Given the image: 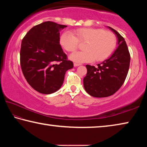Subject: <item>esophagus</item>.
I'll list each match as a JSON object with an SVG mask.
<instances>
[{
	"label": "esophagus",
	"mask_w": 147,
	"mask_h": 147,
	"mask_svg": "<svg viewBox=\"0 0 147 147\" xmlns=\"http://www.w3.org/2000/svg\"><path fill=\"white\" fill-rule=\"evenodd\" d=\"M79 65H80V63H74V67H77V66H79Z\"/></svg>",
	"instance_id": "obj_1"
}]
</instances>
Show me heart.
<instances>
[{
  "instance_id": "1",
  "label": "heart",
  "mask_w": 147,
  "mask_h": 147,
  "mask_svg": "<svg viewBox=\"0 0 147 147\" xmlns=\"http://www.w3.org/2000/svg\"><path fill=\"white\" fill-rule=\"evenodd\" d=\"M59 42L62 47L68 52H74L78 48L79 43H86L85 51L72 54L70 58L78 63L105 60L115 49L117 38L113 32L103 29L82 28L71 32H64L61 35Z\"/></svg>"
}]
</instances>
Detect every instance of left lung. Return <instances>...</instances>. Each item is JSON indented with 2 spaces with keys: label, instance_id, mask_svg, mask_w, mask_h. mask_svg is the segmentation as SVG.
Masks as SVG:
<instances>
[{
  "label": "left lung",
  "instance_id": "left-lung-1",
  "mask_svg": "<svg viewBox=\"0 0 147 147\" xmlns=\"http://www.w3.org/2000/svg\"><path fill=\"white\" fill-rule=\"evenodd\" d=\"M109 27L118 38V47L114 53L97 66L86 65V76L84 87L87 93L94 97H107L117 91L127 76L130 54L123 36L115 30Z\"/></svg>",
  "mask_w": 147,
  "mask_h": 147
}]
</instances>
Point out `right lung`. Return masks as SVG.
I'll use <instances>...</instances> for the list:
<instances>
[{
    "mask_svg": "<svg viewBox=\"0 0 147 147\" xmlns=\"http://www.w3.org/2000/svg\"><path fill=\"white\" fill-rule=\"evenodd\" d=\"M66 27L44 22L32 28L22 40V71L29 85L39 93L47 94L58 91L65 72L73 67L59 44V32Z\"/></svg>",
    "mask_w": 147,
    "mask_h": 147,
    "instance_id": "add662e5",
    "label": "right lung"
}]
</instances>
